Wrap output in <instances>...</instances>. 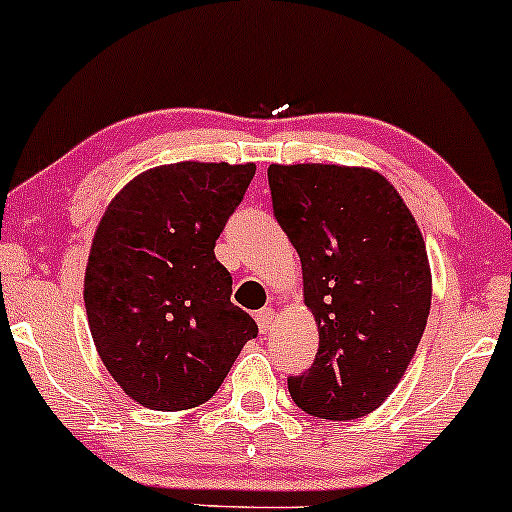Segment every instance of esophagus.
<instances>
[{
    "mask_svg": "<svg viewBox=\"0 0 512 512\" xmlns=\"http://www.w3.org/2000/svg\"><path fill=\"white\" fill-rule=\"evenodd\" d=\"M273 321H275V312L271 307H263L261 312H256V324H258V329H261V333L271 331Z\"/></svg>",
    "mask_w": 512,
    "mask_h": 512,
    "instance_id": "34e87169",
    "label": "esophagus"
}]
</instances>
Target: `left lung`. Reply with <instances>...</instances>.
Returning <instances> with one entry per match:
<instances>
[{
    "mask_svg": "<svg viewBox=\"0 0 512 512\" xmlns=\"http://www.w3.org/2000/svg\"><path fill=\"white\" fill-rule=\"evenodd\" d=\"M268 186L319 324L312 367L287 377L292 401L329 421L367 416L394 392L426 331L433 280L421 229L372 169L271 164Z\"/></svg>",
    "mask_w": 512,
    "mask_h": 512,
    "instance_id": "obj_1",
    "label": "left lung"
}]
</instances>
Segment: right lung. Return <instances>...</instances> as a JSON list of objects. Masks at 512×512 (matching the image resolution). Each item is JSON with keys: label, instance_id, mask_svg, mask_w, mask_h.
<instances>
[{"label": "right lung", "instance_id": "1", "mask_svg": "<svg viewBox=\"0 0 512 512\" xmlns=\"http://www.w3.org/2000/svg\"><path fill=\"white\" fill-rule=\"evenodd\" d=\"M256 164L179 162L135 176L103 212L84 275L91 338L137 404L186 411L225 382L256 321L232 304L215 241Z\"/></svg>", "mask_w": 512, "mask_h": 512}]
</instances>
